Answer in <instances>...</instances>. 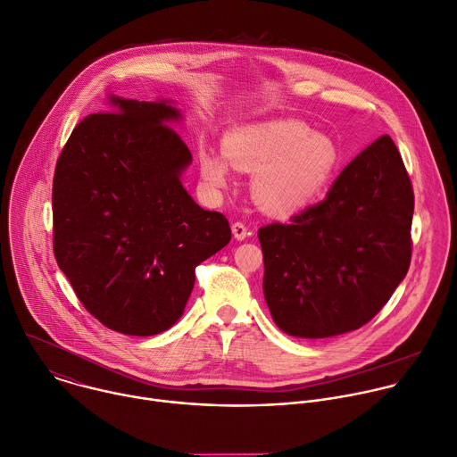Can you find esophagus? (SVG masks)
I'll return each instance as SVG.
<instances>
[{"label": "esophagus", "mask_w": 457, "mask_h": 457, "mask_svg": "<svg viewBox=\"0 0 457 457\" xmlns=\"http://www.w3.org/2000/svg\"><path fill=\"white\" fill-rule=\"evenodd\" d=\"M232 234H234V237L237 239V241H243V239H246L248 237V228L243 225V223H239V221H236V223H232Z\"/></svg>", "instance_id": "esophagus-1"}]
</instances>
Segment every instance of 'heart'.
<instances>
[{
	"instance_id": "1",
	"label": "heart",
	"mask_w": 457,
	"mask_h": 457,
	"mask_svg": "<svg viewBox=\"0 0 457 457\" xmlns=\"http://www.w3.org/2000/svg\"><path fill=\"white\" fill-rule=\"evenodd\" d=\"M223 153L225 156L207 147L198 151L204 184L211 191H225L230 186L228 162L234 169L257 172L253 198L273 216H292L312 205L338 167L335 142L294 120L234 128L223 138Z\"/></svg>"
}]
</instances>
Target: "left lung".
Returning <instances> with one entry per match:
<instances>
[{
  "instance_id": "1",
  "label": "left lung",
  "mask_w": 457,
  "mask_h": 457,
  "mask_svg": "<svg viewBox=\"0 0 457 457\" xmlns=\"http://www.w3.org/2000/svg\"><path fill=\"white\" fill-rule=\"evenodd\" d=\"M414 195L389 135L351 160L326 198L257 232L273 322L299 338L368 324L405 279Z\"/></svg>"
}]
</instances>
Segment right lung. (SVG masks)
Returning <instances> with one entry per match:
<instances>
[{
    "mask_svg": "<svg viewBox=\"0 0 457 457\" xmlns=\"http://www.w3.org/2000/svg\"><path fill=\"white\" fill-rule=\"evenodd\" d=\"M108 103L113 113L86 117L57 160L54 253L99 322L151 337L184 315L195 268L232 234L181 184L193 156L170 128L184 120L174 103Z\"/></svg>",
    "mask_w": 457,
    "mask_h": 457,
    "instance_id": "right-lung-1",
    "label": "right lung"
}]
</instances>
